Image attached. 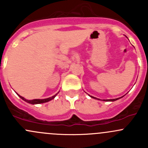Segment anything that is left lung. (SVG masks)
Listing matches in <instances>:
<instances>
[{
  "label": "left lung",
  "mask_w": 148,
  "mask_h": 148,
  "mask_svg": "<svg viewBox=\"0 0 148 148\" xmlns=\"http://www.w3.org/2000/svg\"><path fill=\"white\" fill-rule=\"evenodd\" d=\"M89 96H90V95H89ZM92 98H94V99H97V98H96V97H92V96H90ZM122 97H120V98H117V99H103V101H106V102H114V101H116V100H117V99H120V98H122Z\"/></svg>",
  "instance_id": "obj_1"
}]
</instances>
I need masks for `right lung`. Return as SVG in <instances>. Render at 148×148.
Segmentation results:
<instances>
[{
  "label": "right lung",
  "mask_w": 148,
  "mask_h": 148,
  "mask_svg": "<svg viewBox=\"0 0 148 148\" xmlns=\"http://www.w3.org/2000/svg\"><path fill=\"white\" fill-rule=\"evenodd\" d=\"M59 92H58L57 94H59ZM57 94H56L55 95H53V96L51 97H49V98H46V99H32V100H28V99H25L24 97H23L20 96L19 95H18L19 97H20V98H21L22 99H23V101H25V102L29 103V104H41V103H45V102H49V101L52 100V99H53L55 98V97L57 95Z\"/></svg>",
  "instance_id": "add662e5"
}]
</instances>
